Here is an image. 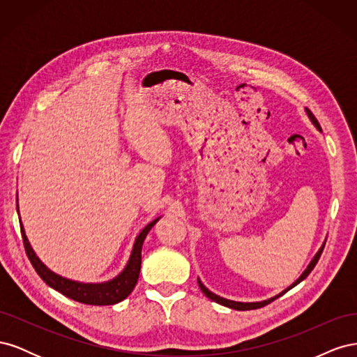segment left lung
<instances>
[{
	"label": "left lung",
	"instance_id": "obj_1",
	"mask_svg": "<svg viewBox=\"0 0 357 357\" xmlns=\"http://www.w3.org/2000/svg\"><path fill=\"white\" fill-rule=\"evenodd\" d=\"M305 113H307V116H308V119L311 121V123L314 125L319 131H321L320 129V125H319V122H317V119L314 117V114H312L308 109H305ZM325 243H326V240L323 241V244L320 245V248L317 250V253L314 255V257L311 259V262L307 265V268L304 269V273H302L294 283H291L287 289H284L283 291H280L278 295H275V296H273V298H268V299H265V301H257V302H240V301H231V299H226V298H222V296H219V295H215V294H213L211 290H208L207 287H205L204 284H202V282L201 280L198 278V284H199V289L202 290V294L207 296V298H210L211 301H214V302H218V304H220V305H223V307H228V308H232V310H236V311H245V310H256V308H261V307H265V305H268L269 302H273L274 299H277V298H280L282 295H284L287 290H290L291 287H295L296 284H299L302 280H305L307 277H308V274L312 271V268L316 266V264H317V261L320 259V255H321V252H323V247H325Z\"/></svg>",
	"mask_w": 357,
	"mask_h": 357
}]
</instances>
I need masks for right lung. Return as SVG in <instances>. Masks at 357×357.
Listing matches in <instances>:
<instances>
[{"label":"right lung","instance_id":"right-lung-1","mask_svg":"<svg viewBox=\"0 0 357 357\" xmlns=\"http://www.w3.org/2000/svg\"><path fill=\"white\" fill-rule=\"evenodd\" d=\"M17 214H19V201H17ZM159 219L160 218H156L155 220L146 225L142 229V232L137 235L131 255H129L128 262L122 271L119 273L116 277H113L112 280H109V282H101V283L75 282V280L62 277L56 273H53L50 268H47L45 264L41 262V259L37 256L34 248H32L28 236H26L24 225H22V219L19 218V222H20V231H22V238H24L26 255L29 257L32 266L36 268L37 274L41 277L43 282H45L47 286H50L52 289L59 291V294H62L63 296H67L73 301L82 302V304L113 305V304H117V302L123 301L125 298H128L129 294L134 290V287L138 282L139 269H142L143 243L146 240L149 231L153 228Z\"/></svg>","mask_w":357,"mask_h":357}]
</instances>
